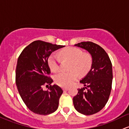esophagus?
Wrapping results in <instances>:
<instances>
[{
    "mask_svg": "<svg viewBox=\"0 0 129 129\" xmlns=\"http://www.w3.org/2000/svg\"><path fill=\"white\" fill-rule=\"evenodd\" d=\"M63 90H65V91H66V90H69V87H63Z\"/></svg>",
    "mask_w": 129,
    "mask_h": 129,
    "instance_id": "obj_1",
    "label": "esophagus"
}]
</instances>
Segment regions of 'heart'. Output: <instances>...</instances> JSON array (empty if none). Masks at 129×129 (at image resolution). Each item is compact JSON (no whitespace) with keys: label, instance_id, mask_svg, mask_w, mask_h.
I'll list each match as a JSON object with an SVG mask.
<instances>
[{"label":"heart","instance_id":"obj_1","mask_svg":"<svg viewBox=\"0 0 129 129\" xmlns=\"http://www.w3.org/2000/svg\"><path fill=\"white\" fill-rule=\"evenodd\" d=\"M62 57L72 60L69 71L59 72L54 77L55 83L62 87L71 86L78 78V73L84 75L91 67L92 58L89 54H83L81 49L78 48H69L60 52ZM48 63L51 70L57 71L60 67V58L56 53H52L48 59Z\"/></svg>","mask_w":129,"mask_h":129}]
</instances>
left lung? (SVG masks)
Instances as JSON below:
<instances>
[{
	"mask_svg": "<svg viewBox=\"0 0 129 129\" xmlns=\"http://www.w3.org/2000/svg\"><path fill=\"white\" fill-rule=\"evenodd\" d=\"M75 46L87 50L91 54L92 63L90 71L80 81L85 87L78 89L73 105L79 113L92 115L104 108L109 99L112 87V63L108 54L97 44L83 42Z\"/></svg>",
	"mask_w": 129,
	"mask_h": 129,
	"instance_id": "8db88e82",
	"label": "left lung"
}]
</instances>
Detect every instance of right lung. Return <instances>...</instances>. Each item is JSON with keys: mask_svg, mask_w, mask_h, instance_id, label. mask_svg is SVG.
<instances>
[{"mask_svg": "<svg viewBox=\"0 0 129 129\" xmlns=\"http://www.w3.org/2000/svg\"><path fill=\"white\" fill-rule=\"evenodd\" d=\"M64 46L36 40L26 46L18 57L17 88L27 107L35 114L48 115L58 108L63 90L59 86L51 85L53 80L49 76L48 59L52 52ZM44 86L49 90L44 91Z\"/></svg>", "mask_w": 129, "mask_h": 129, "instance_id": "1", "label": "right lung"}]
</instances>
